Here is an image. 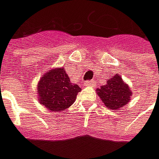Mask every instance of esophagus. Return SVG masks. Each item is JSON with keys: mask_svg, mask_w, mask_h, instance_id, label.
Wrapping results in <instances>:
<instances>
[{"mask_svg": "<svg viewBox=\"0 0 159 159\" xmlns=\"http://www.w3.org/2000/svg\"><path fill=\"white\" fill-rule=\"evenodd\" d=\"M84 86H86V87H92V88H94V87L96 86V83H95L94 81H87V82L84 84Z\"/></svg>", "mask_w": 159, "mask_h": 159, "instance_id": "obj_1", "label": "esophagus"}]
</instances>
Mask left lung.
<instances>
[{
    "label": "left lung",
    "instance_id": "left-lung-1",
    "mask_svg": "<svg viewBox=\"0 0 159 159\" xmlns=\"http://www.w3.org/2000/svg\"><path fill=\"white\" fill-rule=\"evenodd\" d=\"M97 94L104 105L110 110H119L131 100L132 91L120 74H115L108 79L106 85L97 89Z\"/></svg>",
    "mask_w": 159,
    "mask_h": 159
}]
</instances>
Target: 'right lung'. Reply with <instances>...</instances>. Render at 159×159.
<instances>
[{"label":"right lung","mask_w":159,"mask_h":159,"mask_svg":"<svg viewBox=\"0 0 159 159\" xmlns=\"http://www.w3.org/2000/svg\"><path fill=\"white\" fill-rule=\"evenodd\" d=\"M79 86L70 83L63 68H54L43 74L37 85L38 101L51 112L68 109L76 100Z\"/></svg>","instance_id":"right-lung-1"}]
</instances>
